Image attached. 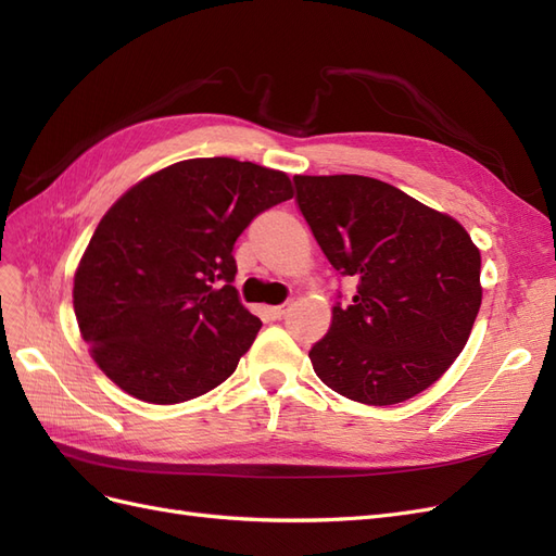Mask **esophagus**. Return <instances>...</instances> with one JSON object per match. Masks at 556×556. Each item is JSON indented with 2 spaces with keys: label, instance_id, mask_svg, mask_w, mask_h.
<instances>
[{
  "label": "esophagus",
  "instance_id": "esophagus-1",
  "mask_svg": "<svg viewBox=\"0 0 556 556\" xmlns=\"http://www.w3.org/2000/svg\"><path fill=\"white\" fill-rule=\"evenodd\" d=\"M290 306H292V301H285V304H280V306H271V308H266V313L271 315L274 319H280V317H285V313L290 311Z\"/></svg>",
  "mask_w": 556,
  "mask_h": 556
}]
</instances>
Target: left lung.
Masks as SVG:
<instances>
[{"label": "left lung", "mask_w": 556, "mask_h": 556, "mask_svg": "<svg viewBox=\"0 0 556 556\" xmlns=\"http://www.w3.org/2000/svg\"><path fill=\"white\" fill-rule=\"evenodd\" d=\"M329 264L357 280L308 357L333 392L392 406L425 392L464 350L480 311V250L450 215L368 176H294Z\"/></svg>", "instance_id": "obj_1"}]
</instances>
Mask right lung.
I'll list each match as a JSON object with an SVG mask.
<instances>
[{"label": "right lung", "instance_id": "1", "mask_svg": "<svg viewBox=\"0 0 556 556\" xmlns=\"http://www.w3.org/2000/svg\"><path fill=\"white\" fill-rule=\"evenodd\" d=\"M292 194L282 172L199 157L115 201L76 268L74 311L92 359L121 390L169 406L237 371L262 323L231 285V250Z\"/></svg>", "mask_w": 556, "mask_h": 556}]
</instances>
